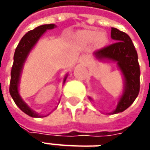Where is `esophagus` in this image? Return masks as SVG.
<instances>
[{
	"label": "esophagus",
	"mask_w": 150,
	"mask_h": 150,
	"mask_svg": "<svg viewBox=\"0 0 150 150\" xmlns=\"http://www.w3.org/2000/svg\"><path fill=\"white\" fill-rule=\"evenodd\" d=\"M82 60L83 61V62H85L86 63H88V62H89V57L88 56H87V55H84V56H83L82 57Z\"/></svg>",
	"instance_id": "esophagus-1"
}]
</instances>
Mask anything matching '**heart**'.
<instances>
[{"label": "heart", "instance_id": "heart-1", "mask_svg": "<svg viewBox=\"0 0 150 150\" xmlns=\"http://www.w3.org/2000/svg\"><path fill=\"white\" fill-rule=\"evenodd\" d=\"M78 38L79 40L83 41L84 42H92L95 41L96 44L98 46H102L106 42L107 37L104 33H99L96 31H82L78 32Z\"/></svg>", "mask_w": 150, "mask_h": 150}]
</instances>
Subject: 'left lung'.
<instances>
[{
	"label": "left lung",
	"mask_w": 150,
	"mask_h": 150,
	"mask_svg": "<svg viewBox=\"0 0 150 150\" xmlns=\"http://www.w3.org/2000/svg\"><path fill=\"white\" fill-rule=\"evenodd\" d=\"M111 38L115 41L103 48L97 50L93 55L98 60H108L117 62L124 76V91L116 108L111 112L115 114L124 112L134 103L139 95L140 88V68L138 54L132 40L128 34L112 27ZM90 100L92 98H89Z\"/></svg>",
	"instance_id": "1"
}]
</instances>
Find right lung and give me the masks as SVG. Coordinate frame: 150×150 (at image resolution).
Listing matches in <instances>:
<instances>
[{"label": "right lung", "mask_w": 150, "mask_h": 150, "mask_svg": "<svg viewBox=\"0 0 150 150\" xmlns=\"http://www.w3.org/2000/svg\"><path fill=\"white\" fill-rule=\"evenodd\" d=\"M54 27H56L55 24H46V25L38 26L34 30L28 32L21 38V40L17 45L15 51L14 62H13V65H12L11 72V83H10V88H9L10 94L13 98L15 103L17 105L21 110L32 118H40L42 116L38 115V113L31 109L30 107H28V105L21 98L19 90H18L21 74L22 72L24 63L27 58V56L34 47V46L37 44L38 40L41 38V37L46 32L47 30L53 29ZM67 77V75H66V77L64 78L63 83L66 81Z\"/></svg>", "instance_id": "add662e5"}]
</instances>
